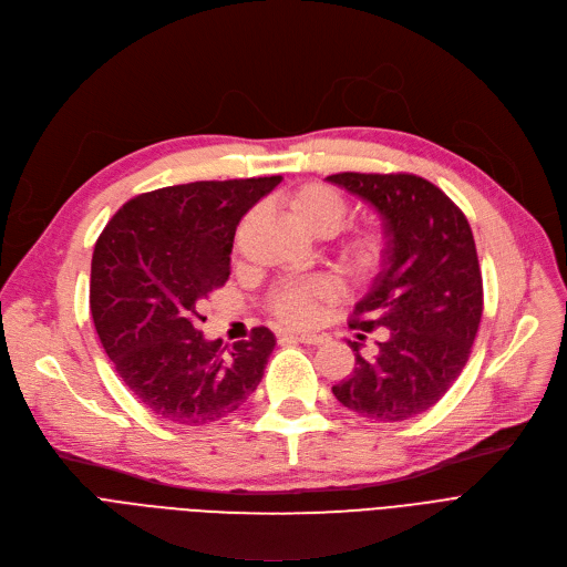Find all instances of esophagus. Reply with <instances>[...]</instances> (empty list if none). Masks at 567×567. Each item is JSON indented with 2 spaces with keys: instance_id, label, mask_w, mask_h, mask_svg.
Segmentation results:
<instances>
[{
  "instance_id": "obj_1",
  "label": "esophagus",
  "mask_w": 567,
  "mask_h": 567,
  "mask_svg": "<svg viewBox=\"0 0 567 567\" xmlns=\"http://www.w3.org/2000/svg\"><path fill=\"white\" fill-rule=\"evenodd\" d=\"M281 339H290L297 343H307V346H322L327 341V334H316V331H281Z\"/></svg>"
}]
</instances>
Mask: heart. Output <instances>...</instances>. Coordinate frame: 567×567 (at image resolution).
<instances>
[{"instance_id":"heart-1","label":"heart","mask_w":567,"mask_h":567,"mask_svg":"<svg viewBox=\"0 0 567 567\" xmlns=\"http://www.w3.org/2000/svg\"><path fill=\"white\" fill-rule=\"evenodd\" d=\"M284 204L290 217L307 228L313 236H331L346 215L348 202L346 196L324 183H305L286 194ZM245 224L240 228V236ZM384 254V236L380 228H357L346 236L337 256L341 265L350 272H369L382 260ZM334 297V286L322 277L302 279V281H286L281 284L270 299L272 313L288 324H309L316 320L320 307Z\"/></svg>"}]
</instances>
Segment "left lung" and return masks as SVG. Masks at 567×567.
Masks as SVG:
<instances>
[{"label": "left lung", "mask_w": 567, "mask_h": 567, "mask_svg": "<svg viewBox=\"0 0 567 567\" xmlns=\"http://www.w3.org/2000/svg\"><path fill=\"white\" fill-rule=\"evenodd\" d=\"M329 183L382 217L384 254L350 327L386 329L378 352L331 386L337 401L371 421L423 414L453 386L483 316V277L472 226L451 198L414 174H334ZM363 337V334H359Z\"/></svg>", "instance_id": "8db88e82"}]
</instances>
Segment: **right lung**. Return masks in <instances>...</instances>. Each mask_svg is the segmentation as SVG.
Instances as JSON below:
<instances>
[{"instance_id": "1", "label": "right lung", "mask_w": 567, "mask_h": 567, "mask_svg": "<svg viewBox=\"0 0 567 567\" xmlns=\"http://www.w3.org/2000/svg\"><path fill=\"white\" fill-rule=\"evenodd\" d=\"M281 176L198 181L140 194L110 219L91 260V316L123 384L153 414L206 425L256 391L277 339H204V299L230 275V249L247 210Z\"/></svg>"}]
</instances>
